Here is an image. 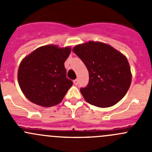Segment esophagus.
Returning a JSON list of instances; mask_svg holds the SVG:
<instances>
[{
	"mask_svg": "<svg viewBox=\"0 0 152 152\" xmlns=\"http://www.w3.org/2000/svg\"><path fill=\"white\" fill-rule=\"evenodd\" d=\"M73 83H74L75 85H77L79 84V80L77 79H75V80H73Z\"/></svg>",
	"mask_w": 152,
	"mask_h": 152,
	"instance_id": "1",
	"label": "esophagus"
}]
</instances>
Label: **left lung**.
Segmentation results:
<instances>
[{"label":"left lung","instance_id":"8db88e82","mask_svg":"<svg viewBox=\"0 0 152 152\" xmlns=\"http://www.w3.org/2000/svg\"><path fill=\"white\" fill-rule=\"evenodd\" d=\"M73 50L88 70V84L80 89L88 103L104 108L123 99L132 81L129 64L124 55L110 45L93 41L76 45Z\"/></svg>","mask_w":152,"mask_h":152}]
</instances>
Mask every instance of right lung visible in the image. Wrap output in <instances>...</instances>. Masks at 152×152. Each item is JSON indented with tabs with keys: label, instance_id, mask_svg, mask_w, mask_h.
<instances>
[{
	"label": "right lung",
	"instance_id": "right-lung-1",
	"mask_svg": "<svg viewBox=\"0 0 152 152\" xmlns=\"http://www.w3.org/2000/svg\"><path fill=\"white\" fill-rule=\"evenodd\" d=\"M70 47L56 45L39 47L24 58L18 69L20 87L33 103L50 107L60 103L73 82L67 79L65 60Z\"/></svg>",
	"mask_w": 152,
	"mask_h": 152
}]
</instances>
